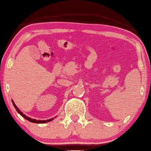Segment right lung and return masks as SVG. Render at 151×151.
Listing matches in <instances>:
<instances>
[{
    "instance_id": "obj_1",
    "label": "right lung",
    "mask_w": 151,
    "mask_h": 151,
    "mask_svg": "<svg viewBox=\"0 0 151 151\" xmlns=\"http://www.w3.org/2000/svg\"><path fill=\"white\" fill-rule=\"evenodd\" d=\"M12 103H13V106H14L15 108H16V109L17 112L19 113V114L21 115V116L22 117H23V118H24L25 119L28 120V121L32 122V123H47V122H50V121H53V118H50V119L46 120V121H40V120H35V119H33V118H29V117H28V116H25V114H23V113H22L21 111H20L19 109H18V108L17 107V106H16V104H15L14 102H13V101H12Z\"/></svg>"
}]
</instances>
